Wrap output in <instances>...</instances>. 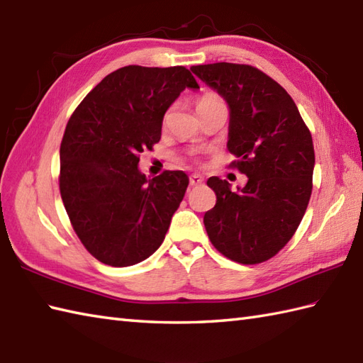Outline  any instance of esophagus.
Segmentation results:
<instances>
[{"label":"esophagus","mask_w":363,"mask_h":363,"mask_svg":"<svg viewBox=\"0 0 363 363\" xmlns=\"http://www.w3.org/2000/svg\"><path fill=\"white\" fill-rule=\"evenodd\" d=\"M203 183V177L200 174H192L189 177V184L191 186H200V184Z\"/></svg>","instance_id":"esophagus-1"}]
</instances>
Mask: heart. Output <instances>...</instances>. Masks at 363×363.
<instances>
[{
  "label": "heart",
  "mask_w": 363,
  "mask_h": 363,
  "mask_svg": "<svg viewBox=\"0 0 363 363\" xmlns=\"http://www.w3.org/2000/svg\"><path fill=\"white\" fill-rule=\"evenodd\" d=\"M217 102H223L219 96H216V94H213V93H206V94H203L202 98H200L199 101H197V111L202 108V107H206V106H211V104H217ZM167 118V113H166V116H164V119Z\"/></svg>",
  "instance_id": "b5f03b06"
}]
</instances>
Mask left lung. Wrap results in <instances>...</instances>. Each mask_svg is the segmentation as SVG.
I'll use <instances>...</instances> for the list:
<instances>
[{
  "mask_svg": "<svg viewBox=\"0 0 363 363\" xmlns=\"http://www.w3.org/2000/svg\"><path fill=\"white\" fill-rule=\"evenodd\" d=\"M230 107L227 147L231 167L248 177L233 192L209 177L216 205L205 213L208 238L228 259L259 264L292 239L312 194V136L294 99L277 80L252 65L209 63L191 68Z\"/></svg>",
  "mask_w": 363,
  "mask_h": 363,
  "instance_id": "left-lung-1",
  "label": "left lung"
}]
</instances>
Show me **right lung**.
Segmentation results:
<instances>
[{
    "instance_id": "add662e5",
    "label": "right lung",
    "mask_w": 363,
    "mask_h": 363,
    "mask_svg": "<svg viewBox=\"0 0 363 363\" xmlns=\"http://www.w3.org/2000/svg\"><path fill=\"white\" fill-rule=\"evenodd\" d=\"M184 88H199L184 67L128 65L104 77L68 121L60 196L80 242L102 264H138L164 240L188 175L146 179L138 163L160 141L166 110Z\"/></svg>"
}]
</instances>
